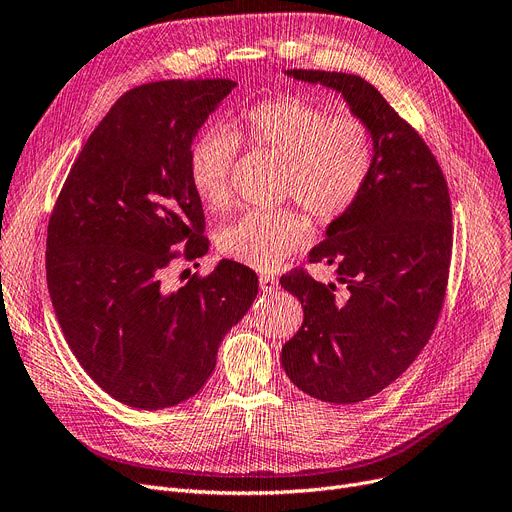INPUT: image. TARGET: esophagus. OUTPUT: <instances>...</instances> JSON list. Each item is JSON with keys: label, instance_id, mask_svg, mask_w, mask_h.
<instances>
[{"label": "esophagus", "instance_id": "obj_1", "mask_svg": "<svg viewBox=\"0 0 512 512\" xmlns=\"http://www.w3.org/2000/svg\"><path fill=\"white\" fill-rule=\"evenodd\" d=\"M259 286H261L263 293H272V291H276V288H278V280L274 276H270V274H261L259 276Z\"/></svg>", "mask_w": 512, "mask_h": 512}]
</instances>
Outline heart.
Wrapping results in <instances>:
<instances>
[{"mask_svg":"<svg viewBox=\"0 0 512 512\" xmlns=\"http://www.w3.org/2000/svg\"><path fill=\"white\" fill-rule=\"evenodd\" d=\"M240 142L284 161L280 196L297 201L320 224L343 217L362 196L374 167L370 129L355 117L303 96H280L244 108L234 129H209L190 146L194 192L211 209L228 207ZM307 221L295 209L249 211L219 232L221 255L270 272L307 240Z\"/></svg>","mask_w":512,"mask_h":512,"instance_id":"obj_1","label":"heart"}]
</instances>
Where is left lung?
<instances>
[{"mask_svg":"<svg viewBox=\"0 0 512 512\" xmlns=\"http://www.w3.org/2000/svg\"><path fill=\"white\" fill-rule=\"evenodd\" d=\"M284 73L343 94L370 129L374 167L358 203L309 253L311 263L335 265L343 293L305 270L280 278L305 314L282 347V366L322 402H364L404 374L433 335L450 276V192L425 140L372 83L347 73Z\"/></svg>","mask_w":512,"mask_h":512,"instance_id":"obj_1","label":"left lung"}]
</instances>
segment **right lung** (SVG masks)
Segmentation results:
<instances>
[{
    "mask_svg": "<svg viewBox=\"0 0 512 512\" xmlns=\"http://www.w3.org/2000/svg\"><path fill=\"white\" fill-rule=\"evenodd\" d=\"M234 87L169 79L125 92L87 138L50 215L46 274L64 339L92 381L131 408H171L201 391L221 339L257 297L255 272L230 259L169 284L173 261L209 251L188 157Z\"/></svg>",
    "mask_w": 512,
    "mask_h": 512,
    "instance_id": "obj_1",
    "label": "right lung"
}]
</instances>
